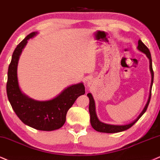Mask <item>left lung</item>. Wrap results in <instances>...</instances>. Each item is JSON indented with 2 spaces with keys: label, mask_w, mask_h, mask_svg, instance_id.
<instances>
[{
  "label": "left lung",
  "mask_w": 160,
  "mask_h": 160,
  "mask_svg": "<svg viewBox=\"0 0 160 160\" xmlns=\"http://www.w3.org/2000/svg\"><path fill=\"white\" fill-rule=\"evenodd\" d=\"M137 49L140 52L145 53L148 57V58L149 59V63H150V71H151V88H150V94L146 104H145V108L142 110V111L141 112V113L139 114V116L134 121H133L131 123L127 124V125H110V124H106L104 122H102L99 121V119H98L97 115L96 113V105H95V101H94L93 97H92V94L89 92L88 94V98L90 99V104H89V112L90 115V124L91 126L94 130H96V131L101 132V133H119V132H122L124 131H126L128 128H131L134 124L137 122L138 120L139 119V118L143 115L144 113L146 111L148 106L150 100H151V88H152L153 82V71L152 68V59H151V52L148 50V48L143 44L142 41L141 40H139L138 41V47Z\"/></svg>",
  "instance_id": "left-lung-1"
}]
</instances>
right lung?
I'll use <instances>...</instances> for the list:
<instances>
[{
    "label": "right lung",
    "instance_id": "1",
    "mask_svg": "<svg viewBox=\"0 0 160 160\" xmlns=\"http://www.w3.org/2000/svg\"><path fill=\"white\" fill-rule=\"evenodd\" d=\"M38 32L27 35L14 50L8 69L7 97L18 117L25 125L39 131H50L62 128L66 121L68 110L78 96L85 93L83 83L69 86L56 97L47 101H37L22 92L17 76L18 60L27 41Z\"/></svg>",
    "mask_w": 160,
    "mask_h": 160
}]
</instances>
